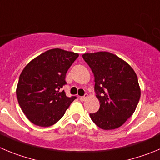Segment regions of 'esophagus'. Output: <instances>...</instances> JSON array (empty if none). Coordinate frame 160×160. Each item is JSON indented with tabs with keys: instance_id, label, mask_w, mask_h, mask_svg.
I'll return each instance as SVG.
<instances>
[{
	"instance_id": "esophagus-1",
	"label": "esophagus",
	"mask_w": 160,
	"mask_h": 160,
	"mask_svg": "<svg viewBox=\"0 0 160 160\" xmlns=\"http://www.w3.org/2000/svg\"><path fill=\"white\" fill-rule=\"evenodd\" d=\"M88 98V94H85L83 96H81L80 98V100H81V101H85Z\"/></svg>"
}]
</instances>
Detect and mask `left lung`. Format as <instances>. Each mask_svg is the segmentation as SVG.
<instances>
[{
  "mask_svg": "<svg viewBox=\"0 0 160 160\" xmlns=\"http://www.w3.org/2000/svg\"><path fill=\"white\" fill-rule=\"evenodd\" d=\"M95 77V91L100 107L90 117L105 130L120 127L132 115L141 98L137 76L122 58L109 52L83 53Z\"/></svg>",
  "mask_w": 160,
  "mask_h": 160,
  "instance_id": "obj_1",
  "label": "left lung"
}]
</instances>
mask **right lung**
Returning <instances> with one entry per match:
<instances>
[{
  "label": "right lung",
  "mask_w": 160,
  "mask_h": 160,
  "mask_svg": "<svg viewBox=\"0 0 160 160\" xmlns=\"http://www.w3.org/2000/svg\"><path fill=\"white\" fill-rule=\"evenodd\" d=\"M77 53L51 49L25 66L16 88L18 102L30 122L41 127L54 125L63 117L77 97H67L61 88Z\"/></svg>",
  "instance_id": "1"
}]
</instances>
